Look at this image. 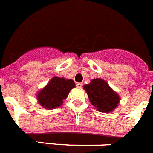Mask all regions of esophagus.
<instances>
[{
	"label": "esophagus",
	"mask_w": 153,
	"mask_h": 153,
	"mask_svg": "<svg viewBox=\"0 0 153 153\" xmlns=\"http://www.w3.org/2000/svg\"><path fill=\"white\" fill-rule=\"evenodd\" d=\"M82 85H83V84L82 82H78L76 84V86L78 87V88H82Z\"/></svg>",
	"instance_id": "obj_1"
}]
</instances>
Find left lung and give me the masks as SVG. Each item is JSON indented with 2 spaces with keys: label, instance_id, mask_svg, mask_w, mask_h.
<instances>
[{
  "label": "left lung",
  "instance_id": "1",
  "mask_svg": "<svg viewBox=\"0 0 153 153\" xmlns=\"http://www.w3.org/2000/svg\"><path fill=\"white\" fill-rule=\"evenodd\" d=\"M83 88L87 92L92 105L99 112H112L120 102V96L102 79H92L89 84L85 85Z\"/></svg>",
  "mask_w": 153,
  "mask_h": 153
}]
</instances>
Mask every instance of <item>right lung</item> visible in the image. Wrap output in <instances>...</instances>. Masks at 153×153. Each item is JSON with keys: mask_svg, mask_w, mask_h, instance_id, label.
Returning <instances> with one entry per match:
<instances>
[{"mask_svg": "<svg viewBox=\"0 0 153 153\" xmlns=\"http://www.w3.org/2000/svg\"><path fill=\"white\" fill-rule=\"evenodd\" d=\"M75 87L74 81L65 78L53 77L46 86L36 95L38 102L47 110L56 109L61 106L68 97L71 89Z\"/></svg>", "mask_w": 153, "mask_h": 153, "instance_id": "add662e5", "label": "right lung"}]
</instances>
